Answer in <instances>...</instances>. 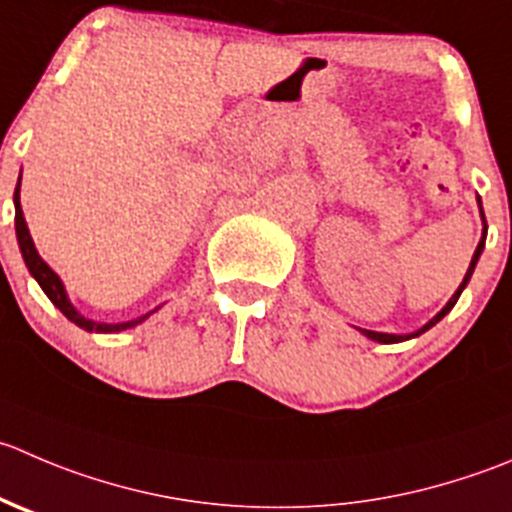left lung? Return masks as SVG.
<instances>
[{"mask_svg": "<svg viewBox=\"0 0 512 512\" xmlns=\"http://www.w3.org/2000/svg\"><path fill=\"white\" fill-rule=\"evenodd\" d=\"M478 207H480V220H483V235H480V242H478V247H475V252H473V260H470V267H468V272H465L463 282H460V287H458V290H455V295L450 297V300H448V305H445L443 310H440L438 315L433 317V320H428V322H425V325L420 327V330H415V332H408V335H393V332H375V330H362V327H357V330H360L362 335H365V337H370V340H375V342H382V345H393V342H403V340H410V337H418V335H423V332H428L430 327L435 325V322H440V320H443L445 315H448L450 310H453V307H455V302H458V297H460V292H463L465 287H468L470 277H473V272H475V265H478L480 255H483V250H485V237H488V222H485V212H483V202H480V197H478Z\"/></svg>", "mask_w": 512, "mask_h": 512, "instance_id": "obj_1", "label": "left lung"}]
</instances>
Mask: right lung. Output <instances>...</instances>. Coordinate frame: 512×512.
<instances>
[{
	"instance_id": "1",
	"label": "right lung",
	"mask_w": 512,
	"mask_h": 512,
	"mask_svg": "<svg viewBox=\"0 0 512 512\" xmlns=\"http://www.w3.org/2000/svg\"><path fill=\"white\" fill-rule=\"evenodd\" d=\"M19 182H22V175H19ZM19 182H17V190H14V230H17L19 252H22L24 265H27L29 275L39 282V287L44 290V295L52 300V305L57 307V310L62 312L67 320H72L74 325L82 327V330H87V332H122V330H130V327L140 325V322H145L152 312L160 310V307H155V310L147 312V315L135 317V320H127V322H97V320H92V317H84L82 312L72 305V300H69V295H67V287H64V282L59 280L57 272H54L52 267H49L47 262L39 257L37 247H34L32 235H29L27 220H24L22 202H19Z\"/></svg>"
}]
</instances>
